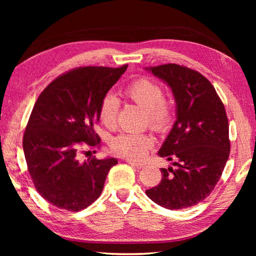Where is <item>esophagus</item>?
Returning a JSON list of instances; mask_svg holds the SVG:
<instances>
[{"label":"esophagus","instance_id":"1","mask_svg":"<svg viewBox=\"0 0 256 256\" xmlns=\"http://www.w3.org/2000/svg\"><path fill=\"white\" fill-rule=\"evenodd\" d=\"M130 164H131L133 167L138 168V170H140V168H143L145 166V164H143V162H128Z\"/></svg>","mask_w":256,"mask_h":256}]
</instances>
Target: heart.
Instances as JSON below:
<instances>
[{
  "mask_svg": "<svg viewBox=\"0 0 256 256\" xmlns=\"http://www.w3.org/2000/svg\"><path fill=\"white\" fill-rule=\"evenodd\" d=\"M125 94L135 104L146 111L150 126L157 132H164L170 126L172 112L170 104L164 102V90L148 78H140L128 84ZM120 102L116 96L108 94L100 103L99 116L101 122L112 128L116 121ZM153 145V138L148 134L124 133L113 140L114 153L126 158H140Z\"/></svg>",
  "mask_w": 256,
  "mask_h": 256,
  "instance_id": "b5f03b06",
  "label": "heart"
}]
</instances>
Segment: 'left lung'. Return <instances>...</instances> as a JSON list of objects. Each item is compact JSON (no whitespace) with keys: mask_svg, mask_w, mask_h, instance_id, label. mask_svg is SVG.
Segmentation results:
<instances>
[{"mask_svg":"<svg viewBox=\"0 0 256 256\" xmlns=\"http://www.w3.org/2000/svg\"><path fill=\"white\" fill-rule=\"evenodd\" d=\"M172 89L176 121L158 150L172 166L160 168L162 180L146 190L166 209L197 204L220 179L230 154L229 123L224 103L202 74L176 64L146 67Z\"/></svg>","mask_w":256,"mask_h":256,"instance_id":"left-lung-1","label":"left lung"}]
</instances>
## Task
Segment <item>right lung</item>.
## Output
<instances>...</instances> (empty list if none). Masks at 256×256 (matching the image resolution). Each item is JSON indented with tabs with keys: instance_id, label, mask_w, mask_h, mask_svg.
Listing matches in <instances>:
<instances>
[{
	"instance_id": "right-lung-1",
	"label": "right lung",
	"mask_w": 256,
	"mask_h": 256,
	"mask_svg": "<svg viewBox=\"0 0 256 256\" xmlns=\"http://www.w3.org/2000/svg\"><path fill=\"white\" fill-rule=\"evenodd\" d=\"M126 68L74 69L48 84L32 108L23 138L27 168L38 194L58 208L79 211L94 202L118 164L114 157L81 162L79 153L84 143L100 144L101 100Z\"/></svg>"
}]
</instances>
